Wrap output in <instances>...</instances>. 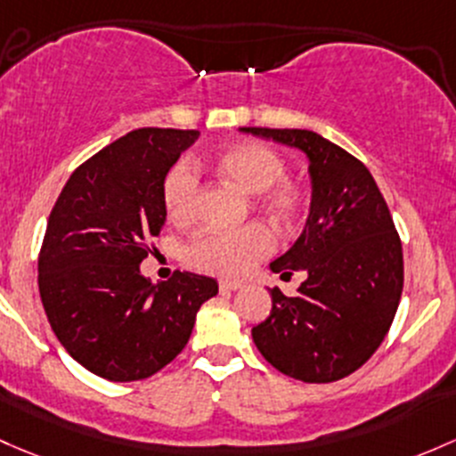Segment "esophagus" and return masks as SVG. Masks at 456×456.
Here are the masks:
<instances>
[{
	"label": "esophagus",
	"mask_w": 456,
	"mask_h": 456,
	"mask_svg": "<svg viewBox=\"0 0 456 456\" xmlns=\"http://www.w3.org/2000/svg\"><path fill=\"white\" fill-rule=\"evenodd\" d=\"M242 281L240 280H220L218 281V289L220 290H238V289H242Z\"/></svg>",
	"instance_id": "obj_1"
}]
</instances>
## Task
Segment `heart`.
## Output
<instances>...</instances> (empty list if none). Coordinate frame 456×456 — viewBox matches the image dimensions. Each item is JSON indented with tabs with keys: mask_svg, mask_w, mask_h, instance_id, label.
Wrapping results in <instances>:
<instances>
[{
	"mask_svg": "<svg viewBox=\"0 0 456 456\" xmlns=\"http://www.w3.org/2000/svg\"><path fill=\"white\" fill-rule=\"evenodd\" d=\"M209 170L223 183L253 194V205L281 229L301 223L305 194L295 181L284 179L289 164L277 148L265 142H240L216 152ZM199 183L185 164H176L161 185L164 209L172 223H188L194 212ZM275 236L265 223H247L233 232H203L185 247V260L216 275H240L273 251Z\"/></svg>",
	"mask_w": 456,
	"mask_h": 456,
	"instance_id": "b5f03b06",
	"label": "heart"
}]
</instances>
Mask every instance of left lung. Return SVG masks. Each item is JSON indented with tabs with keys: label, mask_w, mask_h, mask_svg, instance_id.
Here are the masks:
<instances>
[{
	"label": "left lung",
	"mask_w": 456,
	"mask_h": 456,
	"mask_svg": "<svg viewBox=\"0 0 456 456\" xmlns=\"http://www.w3.org/2000/svg\"><path fill=\"white\" fill-rule=\"evenodd\" d=\"M242 131L304 151L313 179L304 233L271 265L281 277H308L292 297L271 290L273 310L251 330L253 343L295 380H341L380 347L400 304L404 260L387 200L362 161L313 131Z\"/></svg>",
	"instance_id": "obj_1"
}]
</instances>
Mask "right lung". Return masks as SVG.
<instances>
[{
    "label": "right lung",
    "instance_id": "add662e5",
    "mask_svg": "<svg viewBox=\"0 0 456 456\" xmlns=\"http://www.w3.org/2000/svg\"><path fill=\"white\" fill-rule=\"evenodd\" d=\"M199 131L137 128L71 172L47 218L38 292L56 338L76 362L111 382L151 378L190 341L212 277L140 273L166 220L161 185Z\"/></svg>",
    "mask_w": 456,
    "mask_h": 456
}]
</instances>
